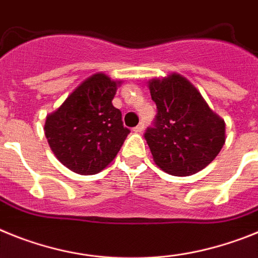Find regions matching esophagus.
I'll return each mask as SVG.
<instances>
[{"mask_svg":"<svg viewBox=\"0 0 258 258\" xmlns=\"http://www.w3.org/2000/svg\"><path fill=\"white\" fill-rule=\"evenodd\" d=\"M143 131H144V123H139L138 126L134 128V132H136V134H140Z\"/></svg>","mask_w":258,"mask_h":258,"instance_id":"esophagus-1","label":"esophagus"}]
</instances>
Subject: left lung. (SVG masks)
Instances as JSON below:
<instances>
[{
  "instance_id": "1",
  "label": "left lung",
  "mask_w": 258,
  "mask_h": 258,
  "mask_svg": "<svg viewBox=\"0 0 258 258\" xmlns=\"http://www.w3.org/2000/svg\"><path fill=\"white\" fill-rule=\"evenodd\" d=\"M157 105L154 127L145 132L153 161L176 176L201 171L226 142V123L184 76L172 73L148 82Z\"/></svg>"
}]
</instances>
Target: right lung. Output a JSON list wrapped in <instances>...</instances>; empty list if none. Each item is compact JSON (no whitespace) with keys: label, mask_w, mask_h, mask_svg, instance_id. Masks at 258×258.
<instances>
[{"label":"right lung","mask_w":258,"mask_h":258,"mask_svg":"<svg viewBox=\"0 0 258 258\" xmlns=\"http://www.w3.org/2000/svg\"><path fill=\"white\" fill-rule=\"evenodd\" d=\"M120 80L93 74L45 119V136L58 161L80 175L97 174L115 158L130 130L113 106Z\"/></svg>","instance_id":"1"}]
</instances>
